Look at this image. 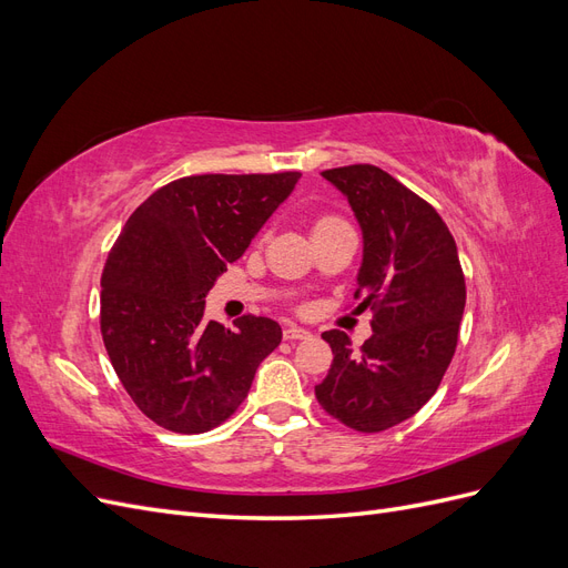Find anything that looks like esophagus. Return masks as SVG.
Segmentation results:
<instances>
[{
	"label": "esophagus",
	"instance_id": "esophagus-1",
	"mask_svg": "<svg viewBox=\"0 0 568 568\" xmlns=\"http://www.w3.org/2000/svg\"><path fill=\"white\" fill-rule=\"evenodd\" d=\"M313 334L307 332V329H303V326H296V324H291V326H286L284 329V338L286 341H305V338H311Z\"/></svg>",
	"mask_w": 568,
	"mask_h": 568
}]
</instances>
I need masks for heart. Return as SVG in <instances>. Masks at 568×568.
<instances>
[{
  "instance_id": "1",
  "label": "heart",
  "mask_w": 568,
  "mask_h": 568,
  "mask_svg": "<svg viewBox=\"0 0 568 568\" xmlns=\"http://www.w3.org/2000/svg\"><path fill=\"white\" fill-rule=\"evenodd\" d=\"M334 222H341L338 217H334V215H324V217H317L315 220V230H320V227H326V225H334Z\"/></svg>"
}]
</instances>
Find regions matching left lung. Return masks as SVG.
Masks as SVG:
<instances>
[{"mask_svg":"<svg viewBox=\"0 0 568 568\" xmlns=\"http://www.w3.org/2000/svg\"><path fill=\"white\" fill-rule=\"evenodd\" d=\"M348 199L363 232L357 307L374 311L372 336L324 332L334 363L315 386L332 417L363 434H379L422 409L455 355L467 286L450 230L440 215L382 168L324 170Z\"/></svg>","mask_w":568,"mask_h":568,"instance_id":"8db88e82","label":"left lung"}]
</instances>
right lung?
Wrapping results in <instances>:
<instances>
[{
  "mask_svg": "<svg viewBox=\"0 0 568 568\" xmlns=\"http://www.w3.org/2000/svg\"><path fill=\"white\" fill-rule=\"evenodd\" d=\"M301 173L194 175L153 192L120 232L101 277V336L134 405L175 434H203L244 403L280 346L270 317L203 320L205 296L239 261Z\"/></svg>",
  "mask_w": 568,
  "mask_h": 568,
  "instance_id": "add662e5",
  "label": "right lung"
}]
</instances>
